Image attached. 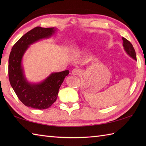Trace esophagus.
<instances>
[{"label":"esophagus","mask_w":146,"mask_h":146,"mask_svg":"<svg viewBox=\"0 0 146 146\" xmlns=\"http://www.w3.org/2000/svg\"><path fill=\"white\" fill-rule=\"evenodd\" d=\"M82 73V71L81 70H80L79 68H75V69H73L71 71V75H77L78 76L80 75H81Z\"/></svg>","instance_id":"34e87169"}]
</instances>
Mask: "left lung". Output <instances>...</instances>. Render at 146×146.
Returning <instances> with one entry per match:
<instances>
[{
	"label": "left lung",
	"instance_id": "obj_1",
	"mask_svg": "<svg viewBox=\"0 0 146 146\" xmlns=\"http://www.w3.org/2000/svg\"><path fill=\"white\" fill-rule=\"evenodd\" d=\"M122 40L123 46L125 52L130 56L134 59V60H137V59H136V54L135 49L134 47H133V46L131 43V42L129 41L128 40L126 39L125 38H122Z\"/></svg>",
	"mask_w": 146,
	"mask_h": 146
}]
</instances>
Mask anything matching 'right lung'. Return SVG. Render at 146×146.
I'll list each match as a JSON object with an SVG mask.
<instances>
[{
  "instance_id": "right-lung-1",
  "label": "right lung",
  "mask_w": 146,
  "mask_h": 146,
  "mask_svg": "<svg viewBox=\"0 0 146 146\" xmlns=\"http://www.w3.org/2000/svg\"><path fill=\"white\" fill-rule=\"evenodd\" d=\"M54 27H36L15 42L9 58V79L15 94L24 105L36 109H46L56 102L60 86L70 71L52 73L44 81L31 83L27 81L22 59L29 46L39 40L49 38L55 33Z\"/></svg>"
}]
</instances>
